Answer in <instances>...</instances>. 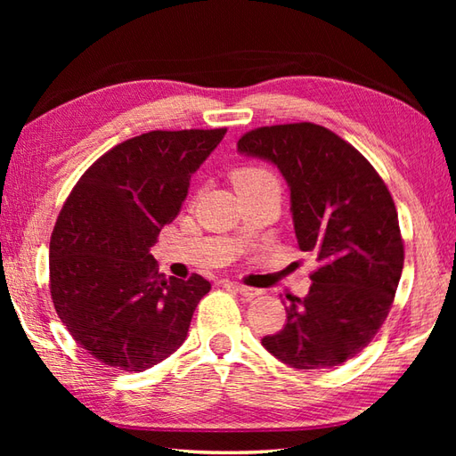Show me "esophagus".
<instances>
[{
    "mask_svg": "<svg viewBox=\"0 0 456 456\" xmlns=\"http://www.w3.org/2000/svg\"><path fill=\"white\" fill-rule=\"evenodd\" d=\"M225 286H229V288H233L237 294H240L243 296L245 299H255L256 296H260L263 292H260V289H256V288H248V286H243V284H237V282H229V284H225Z\"/></svg>",
    "mask_w": 456,
    "mask_h": 456,
    "instance_id": "esophagus-1",
    "label": "esophagus"
}]
</instances>
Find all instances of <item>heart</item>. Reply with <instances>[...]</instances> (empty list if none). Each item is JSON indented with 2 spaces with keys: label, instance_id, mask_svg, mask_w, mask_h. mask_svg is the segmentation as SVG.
Wrapping results in <instances>:
<instances>
[{
  "label": "heart",
  "instance_id": "1",
  "mask_svg": "<svg viewBox=\"0 0 456 456\" xmlns=\"http://www.w3.org/2000/svg\"><path fill=\"white\" fill-rule=\"evenodd\" d=\"M263 180H274V176L268 170H263V168H240L235 172V176H233V182L237 188L250 186V183H256Z\"/></svg>",
  "mask_w": 456,
  "mask_h": 456
}]
</instances>
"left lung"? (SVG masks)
Wrapping results in <instances>:
<instances>
[{"mask_svg":"<svg viewBox=\"0 0 456 456\" xmlns=\"http://www.w3.org/2000/svg\"><path fill=\"white\" fill-rule=\"evenodd\" d=\"M237 151L282 174L299 250L319 260L307 296H286L288 322L263 346L299 370L343 364L382 327L402 276L390 191L353 144L322 125L260 127L243 134Z\"/></svg>","mask_w":456,"mask_h":456,"instance_id":"obj_1","label":"left lung"}]
</instances>
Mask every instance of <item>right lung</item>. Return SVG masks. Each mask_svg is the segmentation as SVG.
Masks as SVG:
<instances>
[{
    "label": "right lung",
    "mask_w": 456,
    "mask_h": 456,
    "mask_svg": "<svg viewBox=\"0 0 456 456\" xmlns=\"http://www.w3.org/2000/svg\"><path fill=\"white\" fill-rule=\"evenodd\" d=\"M225 133L139 134L95 160L68 196L51 237V296L76 343L100 362L142 372L186 341L211 284L160 274L151 247Z\"/></svg>",
    "instance_id": "obj_1"
}]
</instances>
